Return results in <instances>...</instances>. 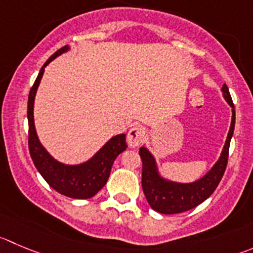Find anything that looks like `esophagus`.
Segmentation results:
<instances>
[{
  "label": "esophagus",
  "mask_w": 253,
  "mask_h": 253,
  "mask_svg": "<svg viewBox=\"0 0 253 253\" xmlns=\"http://www.w3.org/2000/svg\"><path fill=\"white\" fill-rule=\"evenodd\" d=\"M144 136H145V130H144L143 126L140 125H136L129 130L128 135H126V141H128V145L130 148H136V146L140 145L144 140Z\"/></svg>",
  "instance_id": "obj_1"
}]
</instances>
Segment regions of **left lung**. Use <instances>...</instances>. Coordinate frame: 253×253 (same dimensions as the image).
Returning <instances> with one entry per match:
<instances>
[{
  "instance_id": "obj_1",
  "label": "left lung",
  "mask_w": 253,
  "mask_h": 253,
  "mask_svg": "<svg viewBox=\"0 0 253 253\" xmlns=\"http://www.w3.org/2000/svg\"><path fill=\"white\" fill-rule=\"evenodd\" d=\"M221 90H222L226 102L232 108L231 126L220 158L216 161L212 169L208 174L204 175L201 179L194 182H189V184H182V182H175L164 179L159 174L156 161L153 154L145 146H141L140 150H139V155L143 161L141 186H143L146 200H148L149 205L153 210L160 213H165V215H172V213H180L191 210V209L196 208L197 205L204 203L208 197H210L211 194L216 190L217 185L220 184L226 167H227L228 149H230V141L232 138L233 129H235V117H236L227 85L223 84Z\"/></svg>"
}]
</instances>
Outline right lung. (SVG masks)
<instances>
[{"label":"right lung","mask_w":253,"mask_h":253,"mask_svg":"<svg viewBox=\"0 0 253 253\" xmlns=\"http://www.w3.org/2000/svg\"><path fill=\"white\" fill-rule=\"evenodd\" d=\"M68 49V45H64L47 59V62L41 68L35 84L31 88L27 108L28 148L33 164L52 189L72 199H90L107 184L113 163L120 153L128 148V145L125 141V134H119L108 140L93 158L83 164L66 165L57 161L41 144L36 133L35 119H33L36 93L45 67L56 57L61 56L62 53L67 52Z\"/></svg>","instance_id":"add662e5"}]
</instances>
